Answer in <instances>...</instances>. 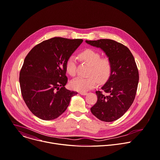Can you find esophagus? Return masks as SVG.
Masks as SVG:
<instances>
[{"label":"esophagus","instance_id":"obj_1","mask_svg":"<svg viewBox=\"0 0 160 160\" xmlns=\"http://www.w3.org/2000/svg\"><path fill=\"white\" fill-rule=\"evenodd\" d=\"M79 94H81V95H83V96H85V95L88 94V93H87V92H80Z\"/></svg>","mask_w":160,"mask_h":160}]
</instances>
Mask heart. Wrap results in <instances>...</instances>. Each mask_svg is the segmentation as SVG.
Segmentation results:
<instances>
[{
	"mask_svg": "<svg viewBox=\"0 0 160 160\" xmlns=\"http://www.w3.org/2000/svg\"><path fill=\"white\" fill-rule=\"evenodd\" d=\"M82 59L91 66L89 72L90 77L83 78L81 77L72 79L70 82L71 89L77 91L85 92L93 89L97 85L98 80L100 83L106 82L110 77L112 64L108 58H101L100 54L92 49H87L80 54ZM66 69L71 76L76 75L77 58L74 55L69 57Z\"/></svg>",
	"mask_w": 160,
	"mask_h": 160,
	"instance_id": "b5f03b06",
	"label": "heart"
}]
</instances>
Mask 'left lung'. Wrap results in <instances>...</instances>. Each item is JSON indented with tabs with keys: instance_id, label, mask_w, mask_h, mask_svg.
<instances>
[{
	"instance_id": "8db88e82",
	"label": "left lung",
	"mask_w": 160,
	"mask_h": 160,
	"mask_svg": "<svg viewBox=\"0 0 160 160\" xmlns=\"http://www.w3.org/2000/svg\"><path fill=\"white\" fill-rule=\"evenodd\" d=\"M85 42L102 50L112 64L111 75L101 88L108 95L96 91L98 101L91 111L101 121H114L126 112L135 98L139 75L135 59L128 48L115 41L101 39Z\"/></svg>"
}]
</instances>
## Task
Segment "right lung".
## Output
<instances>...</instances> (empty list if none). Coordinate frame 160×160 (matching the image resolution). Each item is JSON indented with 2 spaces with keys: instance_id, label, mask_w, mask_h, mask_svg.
<instances>
[{
  "instance_id": "1",
  "label": "right lung",
  "mask_w": 160,
  "mask_h": 160,
  "mask_svg": "<svg viewBox=\"0 0 160 160\" xmlns=\"http://www.w3.org/2000/svg\"><path fill=\"white\" fill-rule=\"evenodd\" d=\"M83 39L53 38L35 46L26 56L20 72L23 99L38 118L50 121L62 114L78 93L65 88L66 63Z\"/></svg>"
}]
</instances>
